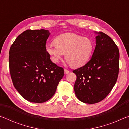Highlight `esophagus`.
<instances>
[{"instance_id":"esophagus-1","label":"esophagus","mask_w":129,"mask_h":129,"mask_svg":"<svg viewBox=\"0 0 129 129\" xmlns=\"http://www.w3.org/2000/svg\"><path fill=\"white\" fill-rule=\"evenodd\" d=\"M69 73H71V71H69V70H68V69H64V73L65 75H67V74H68Z\"/></svg>"}]
</instances>
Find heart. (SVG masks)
I'll use <instances>...</instances> for the list:
<instances>
[{"label": "heart", "mask_w": 129, "mask_h": 129, "mask_svg": "<svg viewBox=\"0 0 129 129\" xmlns=\"http://www.w3.org/2000/svg\"><path fill=\"white\" fill-rule=\"evenodd\" d=\"M93 49V43L90 39L73 33L61 34L55 38L54 43L46 46L47 53L53 62H58L65 53V59L73 67L85 64Z\"/></svg>", "instance_id": "heart-1"}]
</instances>
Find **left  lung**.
Instances as JSON below:
<instances>
[{"label": "left lung", "instance_id": "left-lung-1", "mask_svg": "<svg viewBox=\"0 0 129 129\" xmlns=\"http://www.w3.org/2000/svg\"><path fill=\"white\" fill-rule=\"evenodd\" d=\"M96 45L89 61L74 70L77 76L74 90L84 103L95 104L104 100L117 82L119 73V52L110 37L96 32Z\"/></svg>", "mask_w": 129, "mask_h": 129}]
</instances>
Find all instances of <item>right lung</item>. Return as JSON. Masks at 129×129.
<instances>
[{"mask_svg": "<svg viewBox=\"0 0 129 129\" xmlns=\"http://www.w3.org/2000/svg\"><path fill=\"white\" fill-rule=\"evenodd\" d=\"M50 35L45 29L23 32L10 47L9 67L14 86L25 100L42 103L54 95L64 75L52 62L45 44Z\"/></svg>", "mask_w": 129, "mask_h": 129, "instance_id": "obj_1", "label": "right lung"}]
</instances>
